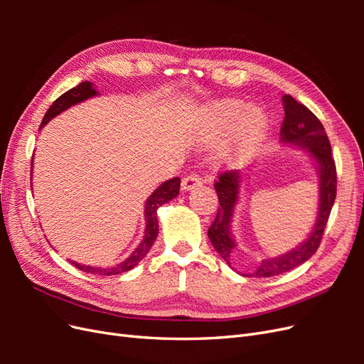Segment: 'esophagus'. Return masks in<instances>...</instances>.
Returning <instances> with one entry per match:
<instances>
[{"label":"esophagus","instance_id":"obj_1","mask_svg":"<svg viewBox=\"0 0 364 364\" xmlns=\"http://www.w3.org/2000/svg\"><path fill=\"white\" fill-rule=\"evenodd\" d=\"M202 183H203V181H202L200 176L196 174V173H191L188 176H185V178L182 179V190L190 191V190L196 188V186H200Z\"/></svg>","mask_w":364,"mask_h":364}]
</instances>
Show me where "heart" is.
Wrapping results in <instances>:
<instances>
[{"instance_id": "obj_1", "label": "heart", "mask_w": 364, "mask_h": 364, "mask_svg": "<svg viewBox=\"0 0 364 364\" xmlns=\"http://www.w3.org/2000/svg\"><path fill=\"white\" fill-rule=\"evenodd\" d=\"M205 124L217 135L229 134L226 156L238 159L255 147L266 134L267 118L261 109L250 107L240 100L209 105L203 111Z\"/></svg>"}]
</instances>
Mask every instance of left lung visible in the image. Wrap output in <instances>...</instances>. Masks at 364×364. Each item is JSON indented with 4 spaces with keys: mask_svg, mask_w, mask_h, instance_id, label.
I'll return each instance as SVG.
<instances>
[{
    "mask_svg": "<svg viewBox=\"0 0 364 364\" xmlns=\"http://www.w3.org/2000/svg\"><path fill=\"white\" fill-rule=\"evenodd\" d=\"M284 105V121L281 126V139L285 144H296L305 147L313 159L317 162L318 168V213L316 217V225L304 243L284 255L266 258L259 262L258 269L247 277L270 278L277 274L289 272L301 266L308 258H311L321 246L325 226L328 223L329 214L337 194V171L336 162L331 155V144L326 136V132L318 118L306 106L296 102L291 95L282 97ZM218 196V211L211 228L208 229V237L211 240L214 249L220 253L228 266L230 264L235 252V241L230 234V220L234 215V208L238 200L240 188V173L225 171L218 176L214 185Z\"/></svg>",
    "mask_w": 364,
    "mask_h": 364,
    "instance_id": "1",
    "label": "left lung"
}]
</instances>
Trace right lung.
<instances>
[{
    "mask_svg": "<svg viewBox=\"0 0 364 364\" xmlns=\"http://www.w3.org/2000/svg\"><path fill=\"white\" fill-rule=\"evenodd\" d=\"M98 92L94 90V85L91 82H82L77 85L73 90L67 91L65 94H62L56 102H54L50 109L47 111L46 117H43L41 127L46 126L51 118H54L56 115H59L60 112H63L65 109H68L77 103L85 102L86 98H91L94 95H97ZM39 127V129H41ZM33 165V164H31ZM179 188H181V179L179 178H173L170 181H165L162 185L158 186V190L153 191V194L149 197L147 202H146V232H144V238L139 243V246L134 250L132 255L124 259L123 262H119L118 266L115 267H91V266H83V264H77L74 261H70L71 264L83 272H87L91 274H100V277H111V274H119V273H124L134 269L135 266H138V262L147 255V252L150 250V247L155 243V240L158 237V214H156V209L170 202L171 199H174L176 196L179 194Z\"/></svg>",
    "mask_w": 364,
    "mask_h": 364,
    "instance_id": "obj_1",
    "label": "right lung"
}]
</instances>
